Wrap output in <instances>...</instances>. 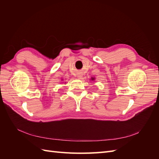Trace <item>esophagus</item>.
<instances>
[{
  "label": "esophagus",
  "mask_w": 159,
  "mask_h": 159,
  "mask_svg": "<svg viewBox=\"0 0 159 159\" xmlns=\"http://www.w3.org/2000/svg\"><path fill=\"white\" fill-rule=\"evenodd\" d=\"M78 76L80 78H81V76H82V74H80H80H78Z\"/></svg>",
  "instance_id": "esophagus-1"
}]
</instances>
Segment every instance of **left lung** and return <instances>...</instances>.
Returning <instances> with one entry per match:
<instances>
[{"instance_id":"1","label":"left lung","mask_w":159,"mask_h":159,"mask_svg":"<svg viewBox=\"0 0 159 159\" xmlns=\"http://www.w3.org/2000/svg\"><path fill=\"white\" fill-rule=\"evenodd\" d=\"M95 78H91V80H93Z\"/></svg>"}]
</instances>
